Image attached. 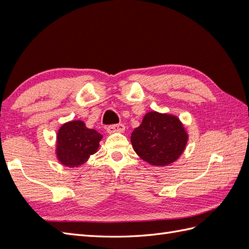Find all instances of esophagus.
<instances>
[{
	"label": "esophagus",
	"instance_id": "obj_1",
	"mask_svg": "<svg viewBox=\"0 0 249 249\" xmlns=\"http://www.w3.org/2000/svg\"><path fill=\"white\" fill-rule=\"evenodd\" d=\"M125 130V127L123 124H113V125H109L107 127V132L109 134H113V133H124Z\"/></svg>",
	"mask_w": 249,
	"mask_h": 249
}]
</instances>
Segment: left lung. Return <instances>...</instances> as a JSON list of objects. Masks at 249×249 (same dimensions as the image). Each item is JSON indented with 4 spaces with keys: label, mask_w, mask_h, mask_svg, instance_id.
Returning <instances> with one entry per match:
<instances>
[{
    "label": "left lung",
    "mask_w": 249,
    "mask_h": 249,
    "mask_svg": "<svg viewBox=\"0 0 249 249\" xmlns=\"http://www.w3.org/2000/svg\"><path fill=\"white\" fill-rule=\"evenodd\" d=\"M188 135L179 118L169 113L149 111L131 135L133 148L143 161L164 167L178 160L187 146Z\"/></svg>",
    "instance_id": "8db88e82"
}]
</instances>
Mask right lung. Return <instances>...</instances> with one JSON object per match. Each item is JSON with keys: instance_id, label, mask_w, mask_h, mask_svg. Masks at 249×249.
Wrapping results in <instances>:
<instances>
[{"instance_id": "obj_1", "label": "right lung", "mask_w": 249, "mask_h": 249, "mask_svg": "<svg viewBox=\"0 0 249 249\" xmlns=\"http://www.w3.org/2000/svg\"><path fill=\"white\" fill-rule=\"evenodd\" d=\"M102 139V134L88 129L82 120L67 122L60 126L56 136L57 160L66 167H80L97 152Z\"/></svg>"}]
</instances>
